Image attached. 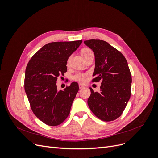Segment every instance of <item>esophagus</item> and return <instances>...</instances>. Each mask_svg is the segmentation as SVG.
Masks as SVG:
<instances>
[{
	"mask_svg": "<svg viewBox=\"0 0 158 158\" xmlns=\"http://www.w3.org/2000/svg\"><path fill=\"white\" fill-rule=\"evenodd\" d=\"M84 88V85L81 84H79V88H80V89H82V88Z\"/></svg>",
	"mask_w": 158,
	"mask_h": 158,
	"instance_id": "obj_1",
	"label": "esophagus"
}]
</instances>
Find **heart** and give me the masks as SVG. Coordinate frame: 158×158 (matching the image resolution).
Here are the masks:
<instances>
[{
	"instance_id": "b5f03b06",
	"label": "heart",
	"mask_w": 158,
	"mask_h": 158,
	"mask_svg": "<svg viewBox=\"0 0 158 158\" xmlns=\"http://www.w3.org/2000/svg\"><path fill=\"white\" fill-rule=\"evenodd\" d=\"M91 50L89 49L88 48H84L83 49L82 51H81V54L82 55H83L84 54L86 53L88 51H90ZM70 59V57H69L68 60H67V63H69V61ZM88 76L87 73H76V74H74L73 77V79L74 81H76V82H84L85 78H86V76Z\"/></svg>"
}]
</instances>
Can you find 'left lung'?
Returning <instances> with one entry per match:
<instances>
[{
  "mask_svg": "<svg viewBox=\"0 0 158 158\" xmlns=\"http://www.w3.org/2000/svg\"><path fill=\"white\" fill-rule=\"evenodd\" d=\"M95 55L93 82L102 81L100 92L89 88L88 104L92 112L103 121L120 117L131 94L132 77L125 57L107 42L99 40L84 41Z\"/></svg>",
  "mask_w": 158,
  "mask_h": 158,
  "instance_id": "8db88e82",
  "label": "left lung"
}]
</instances>
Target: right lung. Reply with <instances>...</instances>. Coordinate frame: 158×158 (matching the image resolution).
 <instances>
[{
	"label": "right lung",
	"mask_w": 158,
	"mask_h": 158,
	"mask_svg": "<svg viewBox=\"0 0 158 158\" xmlns=\"http://www.w3.org/2000/svg\"><path fill=\"white\" fill-rule=\"evenodd\" d=\"M82 40L49 43L36 52L28 63L24 88L35 115L49 126H57L68 117L78 93L77 82L63 90H57L59 75L67 71L69 56L78 48Z\"/></svg>",
	"instance_id": "right-lung-1"
}]
</instances>
